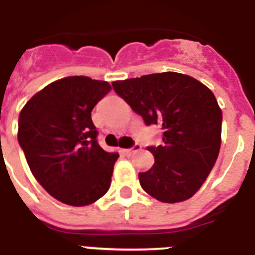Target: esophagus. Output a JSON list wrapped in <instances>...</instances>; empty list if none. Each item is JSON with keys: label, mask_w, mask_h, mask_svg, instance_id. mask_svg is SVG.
Returning a JSON list of instances; mask_svg holds the SVG:
<instances>
[{"label": "esophagus", "mask_w": 255, "mask_h": 255, "mask_svg": "<svg viewBox=\"0 0 255 255\" xmlns=\"http://www.w3.org/2000/svg\"><path fill=\"white\" fill-rule=\"evenodd\" d=\"M140 149H141V145H140V144H137V142H136V144H134V145L132 146V148L123 149V150H122V152H123L124 154H126V156H131L132 153L137 152V150H140Z\"/></svg>", "instance_id": "esophagus-1"}]
</instances>
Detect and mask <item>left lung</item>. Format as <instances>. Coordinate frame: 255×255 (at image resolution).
<instances>
[{
	"instance_id": "obj_1",
	"label": "left lung",
	"mask_w": 255,
	"mask_h": 255,
	"mask_svg": "<svg viewBox=\"0 0 255 255\" xmlns=\"http://www.w3.org/2000/svg\"><path fill=\"white\" fill-rule=\"evenodd\" d=\"M113 88L146 126L161 127V145L148 146L154 163L138 173L142 190L163 203L191 198L220 150L223 114L214 93L175 72L115 81Z\"/></svg>"
}]
</instances>
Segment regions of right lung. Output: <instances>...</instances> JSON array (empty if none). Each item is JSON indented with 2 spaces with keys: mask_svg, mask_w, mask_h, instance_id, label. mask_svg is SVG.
Segmentation results:
<instances>
[{
  "mask_svg": "<svg viewBox=\"0 0 255 255\" xmlns=\"http://www.w3.org/2000/svg\"><path fill=\"white\" fill-rule=\"evenodd\" d=\"M111 90L84 76L55 81L32 97L18 119V142L36 181L55 199L74 207L109 191L118 153L103 150L92 111Z\"/></svg>",
  "mask_w": 255,
  "mask_h": 255,
  "instance_id": "obj_1",
  "label": "right lung"
}]
</instances>
